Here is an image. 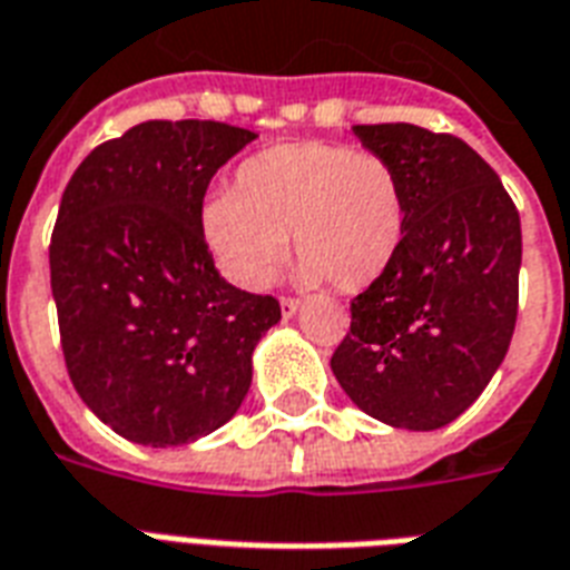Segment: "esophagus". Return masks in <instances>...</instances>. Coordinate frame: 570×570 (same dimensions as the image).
Returning <instances> with one entry per match:
<instances>
[{
    "mask_svg": "<svg viewBox=\"0 0 570 570\" xmlns=\"http://www.w3.org/2000/svg\"><path fill=\"white\" fill-rule=\"evenodd\" d=\"M279 306H282V315L285 317H294L299 312V306H303V303H299L297 297H282L279 299Z\"/></svg>",
    "mask_w": 570,
    "mask_h": 570,
    "instance_id": "esophagus-1",
    "label": "esophagus"
}]
</instances>
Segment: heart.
I'll list each match as a JSON object with an SVG mask.
<instances>
[{"mask_svg": "<svg viewBox=\"0 0 570 570\" xmlns=\"http://www.w3.org/2000/svg\"><path fill=\"white\" fill-rule=\"evenodd\" d=\"M407 232L399 169L383 154L338 142H285L246 157L235 189L202 205V235L240 288H267L288 255L299 276L363 291L395 262Z\"/></svg>", "mask_w": 570, "mask_h": 570, "instance_id": "b5f03b06", "label": "heart"}]
</instances>
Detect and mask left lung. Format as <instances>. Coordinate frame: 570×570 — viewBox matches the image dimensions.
Segmentation results:
<instances>
[{
	"label": "left lung",
	"mask_w": 570,
	"mask_h": 570,
	"mask_svg": "<svg viewBox=\"0 0 570 570\" xmlns=\"http://www.w3.org/2000/svg\"><path fill=\"white\" fill-rule=\"evenodd\" d=\"M399 169L407 232L381 279L351 299L333 374L392 428L449 425L491 383L518 321L520 216L500 175L452 134L356 125Z\"/></svg>",
	"instance_id": "1"
}]
</instances>
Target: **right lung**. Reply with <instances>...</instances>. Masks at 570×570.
<instances>
[{
    "instance_id": "add662e5",
    "label": "right lung",
    "mask_w": 570,
    "mask_h": 570,
    "mask_svg": "<svg viewBox=\"0 0 570 570\" xmlns=\"http://www.w3.org/2000/svg\"><path fill=\"white\" fill-rule=\"evenodd\" d=\"M253 130L145 121L97 145L61 193L50 285L70 383L104 425L166 449L223 428L279 299L225 282L202 235L210 178Z\"/></svg>"
}]
</instances>
